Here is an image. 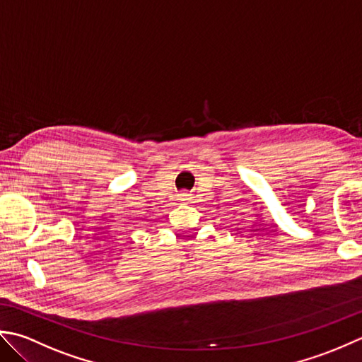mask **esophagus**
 <instances>
[{
  "mask_svg": "<svg viewBox=\"0 0 362 362\" xmlns=\"http://www.w3.org/2000/svg\"><path fill=\"white\" fill-rule=\"evenodd\" d=\"M180 197H181V200H186V197H187V194H181Z\"/></svg>",
  "mask_w": 362,
  "mask_h": 362,
  "instance_id": "obj_1",
  "label": "esophagus"
}]
</instances>
